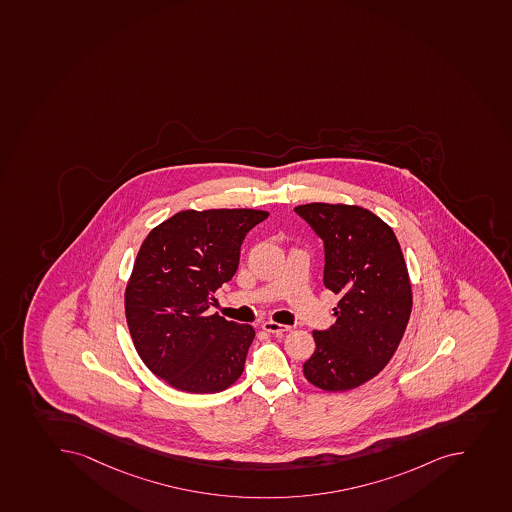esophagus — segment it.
<instances>
[{
  "label": "esophagus",
  "instance_id": "1",
  "mask_svg": "<svg viewBox=\"0 0 512 512\" xmlns=\"http://www.w3.org/2000/svg\"><path fill=\"white\" fill-rule=\"evenodd\" d=\"M263 329L269 332V334H282V332H287L291 327L289 325L277 324L273 320H266L263 324Z\"/></svg>",
  "mask_w": 512,
  "mask_h": 512
}]
</instances>
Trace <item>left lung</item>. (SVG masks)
<instances>
[{"label":"left lung","instance_id":"1","mask_svg":"<svg viewBox=\"0 0 512 512\" xmlns=\"http://www.w3.org/2000/svg\"><path fill=\"white\" fill-rule=\"evenodd\" d=\"M297 215L324 243V286L339 294L337 317L314 330L316 350L304 377L327 392L360 387L397 350L411 314V286L392 228L372 211L309 203Z\"/></svg>","mask_w":512,"mask_h":512}]
</instances>
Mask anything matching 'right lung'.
<instances>
[{
  "label": "right lung",
  "instance_id": "add662e5",
  "mask_svg": "<svg viewBox=\"0 0 512 512\" xmlns=\"http://www.w3.org/2000/svg\"><path fill=\"white\" fill-rule=\"evenodd\" d=\"M268 211H180L140 246L125 316L140 359L182 392L216 393L241 377L254 329L208 316L235 276L241 244Z\"/></svg>",
  "mask_w": 512,
  "mask_h": 512
}]
</instances>
